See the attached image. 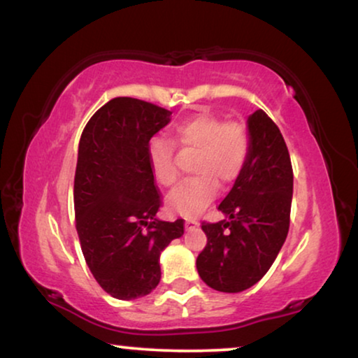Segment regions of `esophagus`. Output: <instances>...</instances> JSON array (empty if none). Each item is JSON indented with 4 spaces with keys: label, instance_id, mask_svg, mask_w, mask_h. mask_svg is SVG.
<instances>
[{
    "label": "esophagus",
    "instance_id": "34e87169",
    "mask_svg": "<svg viewBox=\"0 0 358 358\" xmlns=\"http://www.w3.org/2000/svg\"><path fill=\"white\" fill-rule=\"evenodd\" d=\"M194 227H199V220L194 218V217H187L185 218V228H194Z\"/></svg>",
    "mask_w": 358,
    "mask_h": 358
}]
</instances>
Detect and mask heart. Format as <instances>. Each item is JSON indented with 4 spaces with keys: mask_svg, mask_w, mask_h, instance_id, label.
<instances>
[{
    "mask_svg": "<svg viewBox=\"0 0 358 358\" xmlns=\"http://www.w3.org/2000/svg\"><path fill=\"white\" fill-rule=\"evenodd\" d=\"M192 153L190 178L168 195L166 205L173 213L192 217L203 212L217 197L218 185H229L241 176L251 151V135L246 124L227 122L212 112H199L179 120L171 131V141L156 136L150 141V163L156 180L173 187L179 179L176 148Z\"/></svg>",
    "mask_w": 358,
    "mask_h": 358,
    "instance_id": "obj_1",
    "label": "heart"
}]
</instances>
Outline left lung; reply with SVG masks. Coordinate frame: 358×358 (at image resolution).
<instances>
[{
	"mask_svg": "<svg viewBox=\"0 0 358 358\" xmlns=\"http://www.w3.org/2000/svg\"><path fill=\"white\" fill-rule=\"evenodd\" d=\"M251 151L218 210L227 218L202 222L207 244L197 271L213 290L238 293L266 275L290 228L293 169L285 140L262 109L248 120Z\"/></svg>",
	"mask_w": 358,
	"mask_h": 358,
	"instance_id": "8db88e82",
	"label": "left lung"
}]
</instances>
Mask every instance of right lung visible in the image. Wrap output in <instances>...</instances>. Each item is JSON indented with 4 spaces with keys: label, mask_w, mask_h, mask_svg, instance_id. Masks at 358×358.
<instances>
[{
    "label": "right lung",
    "mask_w": 358,
    "mask_h": 358,
    "mask_svg": "<svg viewBox=\"0 0 358 358\" xmlns=\"http://www.w3.org/2000/svg\"><path fill=\"white\" fill-rule=\"evenodd\" d=\"M171 112L134 97H115L81 134L75 173V222L96 282L119 300L151 293L159 256L184 234V220L161 222L163 199L150 163V140Z\"/></svg>",
    "instance_id": "1"
}]
</instances>
